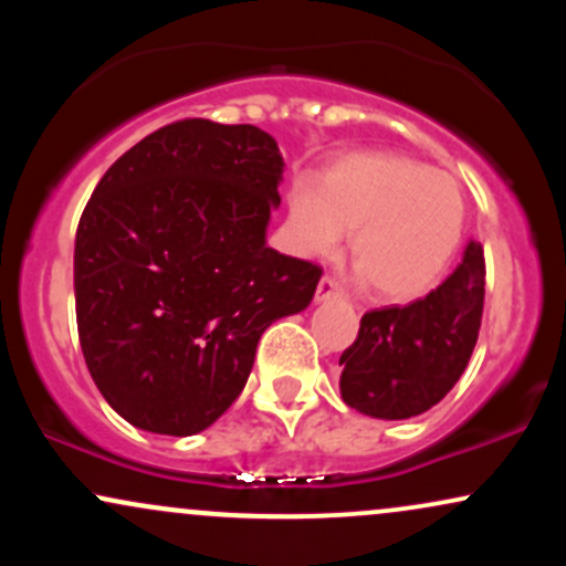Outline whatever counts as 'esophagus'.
I'll return each instance as SVG.
<instances>
[{
    "label": "esophagus",
    "mask_w": 566,
    "mask_h": 566,
    "mask_svg": "<svg viewBox=\"0 0 566 566\" xmlns=\"http://www.w3.org/2000/svg\"><path fill=\"white\" fill-rule=\"evenodd\" d=\"M329 297H343V290L333 276H322L319 287H316V301H329Z\"/></svg>",
    "instance_id": "obj_1"
}]
</instances>
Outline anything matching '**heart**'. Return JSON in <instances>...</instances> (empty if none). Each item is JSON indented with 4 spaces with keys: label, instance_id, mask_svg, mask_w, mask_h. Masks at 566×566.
I'll return each mask as SVG.
<instances>
[{
    "label": "heart",
    "instance_id": "heart-1",
    "mask_svg": "<svg viewBox=\"0 0 566 566\" xmlns=\"http://www.w3.org/2000/svg\"><path fill=\"white\" fill-rule=\"evenodd\" d=\"M465 207L447 175L399 154H350L322 175L316 191L287 199V242L301 255H329L350 231V261L388 301L428 292L463 237Z\"/></svg>",
    "mask_w": 566,
    "mask_h": 566
}]
</instances>
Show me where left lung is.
I'll list each match as a JSON object with an SVG mask.
<instances>
[{
    "label": "left lung",
    "instance_id": "8db88e82",
    "mask_svg": "<svg viewBox=\"0 0 566 566\" xmlns=\"http://www.w3.org/2000/svg\"><path fill=\"white\" fill-rule=\"evenodd\" d=\"M484 274L482 244L469 242L458 269L426 297L367 311L340 356L343 401L380 420L415 418L439 405L476 346Z\"/></svg>",
    "mask_w": 566,
    "mask_h": 566
}]
</instances>
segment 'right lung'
Masks as SVG:
<instances>
[{
    "instance_id": "1",
    "label": "right lung",
    "mask_w": 566,
    "mask_h": 566,
    "mask_svg": "<svg viewBox=\"0 0 566 566\" xmlns=\"http://www.w3.org/2000/svg\"><path fill=\"white\" fill-rule=\"evenodd\" d=\"M282 172L261 127L184 119L95 186L76 229V327L127 423L205 431L242 394L265 327L311 303L319 265L265 244Z\"/></svg>"
}]
</instances>
